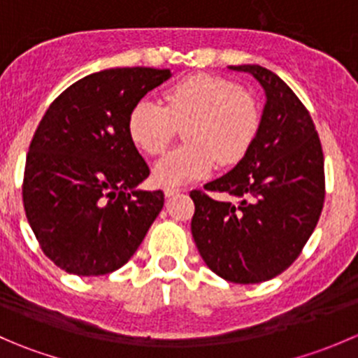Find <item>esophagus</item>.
<instances>
[{"mask_svg":"<svg viewBox=\"0 0 358 358\" xmlns=\"http://www.w3.org/2000/svg\"><path fill=\"white\" fill-rule=\"evenodd\" d=\"M180 192H183V190L178 189V187H166V189H164V196H166V197L178 196Z\"/></svg>","mask_w":358,"mask_h":358,"instance_id":"esophagus-1","label":"esophagus"}]
</instances>
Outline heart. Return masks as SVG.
I'll use <instances>...</instances> for the list:
<instances>
[{
	"label": "heart",
	"mask_w": 358,
	"mask_h": 358,
	"mask_svg": "<svg viewBox=\"0 0 358 358\" xmlns=\"http://www.w3.org/2000/svg\"><path fill=\"white\" fill-rule=\"evenodd\" d=\"M128 135L147 156H159L178 128L187 145L159 159L152 178L159 185H182L208 176L216 162L237 164L258 136L262 112L251 93L222 76L194 74L164 93V106L142 99L128 114Z\"/></svg>",
	"instance_id": "1"
}]
</instances>
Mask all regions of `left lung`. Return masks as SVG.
I'll return each instance as SVG.
<instances>
[{
	"mask_svg": "<svg viewBox=\"0 0 358 358\" xmlns=\"http://www.w3.org/2000/svg\"><path fill=\"white\" fill-rule=\"evenodd\" d=\"M248 72L265 90L258 136L236 168L192 190V237L222 279L258 284L282 273L315 230L326 197L324 154L312 117L294 92L268 69Z\"/></svg>",
	"mask_w": 358,
	"mask_h": 358,
	"instance_id": "8db88e82",
	"label": "left lung"
}]
</instances>
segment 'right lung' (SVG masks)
<instances>
[{
  "instance_id": "right-lung-1",
  "label": "right lung",
  "mask_w": 358,
  "mask_h": 358,
  "mask_svg": "<svg viewBox=\"0 0 358 358\" xmlns=\"http://www.w3.org/2000/svg\"><path fill=\"white\" fill-rule=\"evenodd\" d=\"M169 78V69H106L69 86L43 115L25 161L24 209L43 252L66 272L121 268L161 213V190L136 189L150 169L126 124Z\"/></svg>"
}]
</instances>
